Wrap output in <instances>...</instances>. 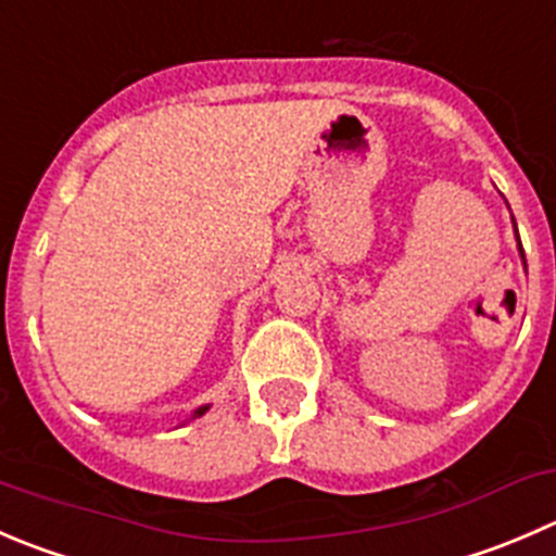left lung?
I'll return each instance as SVG.
<instances>
[{
	"instance_id": "left-lung-1",
	"label": "left lung",
	"mask_w": 556,
	"mask_h": 556,
	"mask_svg": "<svg viewBox=\"0 0 556 556\" xmlns=\"http://www.w3.org/2000/svg\"><path fill=\"white\" fill-rule=\"evenodd\" d=\"M519 247H521V241H519ZM521 255H525V250H521Z\"/></svg>"
}]
</instances>
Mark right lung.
<instances>
[{"label":"right lung","instance_id":"add662e5","mask_svg":"<svg viewBox=\"0 0 556 556\" xmlns=\"http://www.w3.org/2000/svg\"><path fill=\"white\" fill-rule=\"evenodd\" d=\"M206 409H208V407H198V409H195V415H192V418H198V415H203V413H206Z\"/></svg>","mask_w":556,"mask_h":556}]
</instances>
